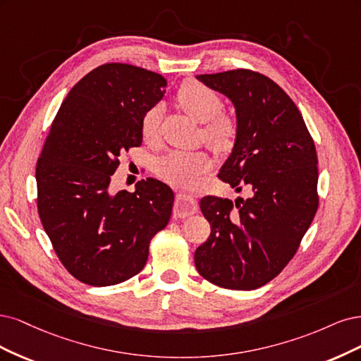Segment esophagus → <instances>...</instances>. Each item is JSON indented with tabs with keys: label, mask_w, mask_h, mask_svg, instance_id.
<instances>
[{
	"label": "esophagus",
	"mask_w": 361,
	"mask_h": 361,
	"mask_svg": "<svg viewBox=\"0 0 361 361\" xmlns=\"http://www.w3.org/2000/svg\"><path fill=\"white\" fill-rule=\"evenodd\" d=\"M197 201L193 196L188 193H178L176 196V202H173V216L176 217H188L197 212Z\"/></svg>",
	"instance_id": "34e87169"
}]
</instances>
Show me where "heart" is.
Returning a JSON list of instances; mask_svg holds the SVG:
<instances>
[{"instance_id":"1","label":"heart","mask_w":361,"mask_h":361,"mask_svg":"<svg viewBox=\"0 0 361 361\" xmlns=\"http://www.w3.org/2000/svg\"><path fill=\"white\" fill-rule=\"evenodd\" d=\"M181 108L196 121L202 123V136L205 142L217 151H226L234 145L237 136V123L226 114H222V99L216 91L196 80L184 82L178 91ZM161 106L148 109L142 118V136L145 141H154L159 136ZM212 168V159L204 151L183 153L172 151L156 164V172L160 178L178 188H192L197 176Z\"/></svg>"}]
</instances>
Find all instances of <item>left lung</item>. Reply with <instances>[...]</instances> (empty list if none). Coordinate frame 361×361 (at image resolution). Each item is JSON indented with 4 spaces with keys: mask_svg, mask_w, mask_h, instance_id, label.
Returning a JSON list of instances; mask_svg holds the SVG:
<instances>
[{
    "mask_svg": "<svg viewBox=\"0 0 361 361\" xmlns=\"http://www.w3.org/2000/svg\"><path fill=\"white\" fill-rule=\"evenodd\" d=\"M234 104L237 136L219 178L252 196L201 200L212 234L195 252L196 270L228 289L269 283L294 257L318 208V157L303 117L270 78L250 71L197 75Z\"/></svg>",
    "mask_w": 361,
    "mask_h": 361,
    "instance_id": "left-lung-1",
    "label": "left lung"
}]
</instances>
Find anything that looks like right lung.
<instances>
[{"label": "right lung", "mask_w": 361, "mask_h": 361, "mask_svg": "<svg viewBox=\"0 0 361 361\" xmlns=\"http://www.w3.org/2000/svg\"><path fill=\"white\" fill-rule=\"evenodd\" d=\"M166 79L109 63L85 75L61 103L37 160V208L56 257L78 281L111 286L144 269L149 241L172 213L173 193L154 178L109 190L120 153L142 144V118Z\"/></svg>", "instance_id": "obj_1"}]
</instances>
